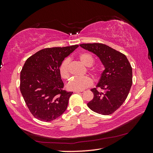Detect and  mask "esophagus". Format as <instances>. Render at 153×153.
<instances>
[{
  "label": "esophagus",
  "mask_w": 153,
  "mask_h": 153,
  "mask_svg": "<svg viewBox=\"0 0 153 153\" xmlns=\"http://www.w3.org/2000/svg\"><path fill=\"white\" fill-rule=\"evenodd\" d=\"M74 92L75 93H83V91H74Z\"/></svg>",
  "instance_id": "34e87169"
}]
</instances>
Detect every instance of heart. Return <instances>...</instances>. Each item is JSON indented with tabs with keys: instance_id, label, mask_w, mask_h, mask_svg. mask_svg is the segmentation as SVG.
I'll list each match as a JSON object with an SVG mask.
<instances>
[{
	"instance_id": "b5f03b06",
	"label": "heart",
	"mask_w": 153,
	"mask_h": 153,
	"mask_svg": "<svg viewBox=\"0 0 153 153\" xmlns=\"http://www.w3.org/2000/svg\"><path fill=\"white\" fill-rule=\"evenodd\" d=\"M79 59L82 63L87 66H91L89 71L94 76H97L99 72V68L97 66L92 65L94 62V58L89 53H82L79 54ZM70 60L69 58H66L62 62L59 67V71L61 77L64 79H68L70 77L69 64ZM92 85V80L89 77L85 76L82 77H74L70 79L67 83V88L73 91H82Z\"/></svg>"
}]
</instances>
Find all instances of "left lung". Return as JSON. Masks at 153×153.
Segmentation results:
<instances>
[{
    "mask_svg": "<svg viewBox=\"0 0 153 153\" xmlns=\"http://www.w3.org/2000/svg\"><path fill=\"white\" fill-rule=\"evenodd\" d=\"M80 47L96 54L105 70L96 87L91 89L93 99L89 108L98 114L109 115L118 109L128 97L132 85V68L126 55L105 44H81ZM97 87L103 90L99 92Z\"/></svg>",
    "mask_w": 153,
    "mask_h": 153,
    "instance_id": "left-lung-1",
    "label": "left lung"
}]
</instances>
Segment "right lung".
Returning a JSON list of instances; mask_svg holds the SVG:
<instances>
[{
    "label": "right lung",
    "instance_id": "1",
    "mask_svg": "<svg viewBox=\"0 0 153 153\" xmlns=\"http://www.w3.org/2000/svg\"><path fill=\"white\" fill-rule=\"evenodd\" d=\"M78 47L44 48L25 61L20 73V91L35 118L51 122L66 111L73 92L63 89L59 67Z\"/></svg>",
    "mask_w": 153,
    "mask_h": 153
}]
</instances>
